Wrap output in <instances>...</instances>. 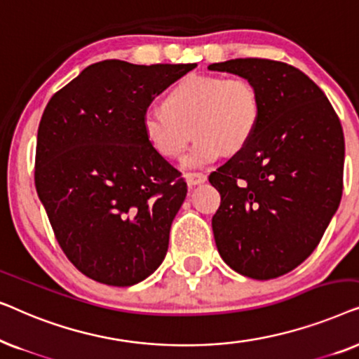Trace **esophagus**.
I'll use <instances>...</instances> for the list:
<instances>
[{
    "instance_id": "obj_1",
    "label": "esophagus",
    "mask_w": 359,
    "mask_h": 359,
    "mask_svg": "<svg viewBox=\"0 0 359 359\" xmlns=\"http://www.w3.org/2000/svg\"><path fill=\"white\" fill-rule=\"evenodd\" d=\"M205 180H208V176H205L204 173H199V171H194V173L186 175V181H188L189 186L201 184V183H204Z\"/></svg>"
}]
</instances>
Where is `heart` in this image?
I'll return each mask as SVG.
<instances>
[{
	"label": "heart",
	"mask_w": 359,
	"mask_h": 359,
	"mask_svg": "<svg viewBox=\"0 0 359 359\" xmlns=\"http://www.w3.org/2000/svg\"><path fill=\"white\" fill-rule=\"evenodd\" d=\"M262 119L258 88L243 76L188 75L168 91L163 107H149L142 117L145 139L156 154L176 158L191 134L186 166H204L222 154H237L252 140Z\"/></svg>",
	"instance_id": "1"
}]
</instances>
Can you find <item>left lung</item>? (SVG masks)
<instances>
[{
	"label": "left lung",
	"mask_w": 359,
	"mask_h": 359,
	"mask_svg": "<svg viewBox=\"0 0 359 359\" xmlns=\"http://www.w3.org/2000/svg\"><path fill=\"white\" fill-rule=\"evenodd\" d=\"M209 70L247 78L262 97L252 140L209 175L220 193L215 245L243 276H283L316 250L340 205V119L320 88L284 62L235 58Z\"/></svg>",
	"instance_id": "left-lung-1"
}]
</instances>
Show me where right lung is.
Here are the masks:
<instances>
[{
    "label": "right lung",
    "instance_id": "right-lung-1",
    "mask_svg": "<svg viewBox=\"0 0 359 359\" xmlns=\"http://www.w3.org/2000/svg\"><path fill=\"white\" fill-rule=\"evenodd\" d=\"M196 67L93 63L43 111L34 171L39 199L63 253L97 283L132 286L163 262L188 186L147 142L142 117Z\"/></svg>",
    "mask_w": 359,
    "mask_h": 359
}]
</instances>
